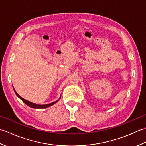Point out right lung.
<instances>
[{
  "label": "right lung",
  "mask_w": 146,
  "mask_h": 146,
  "mask_svg": "<svg viewBox=\"0 0 146 146\" xmlns=\"http://www.w3.org/2000/svg\"><path fill=\"white\" fill-rule=\"evenodd\" d=\"M14 92H15V94H16V95L17 96V97L19 98L21 100L23 101L24 104H26L27 105H28L29 107H31V108H47V107H50V106H51V105H52L53 104H54L55 103H56V102L59 100V99H60V98L58 99V100H57L56 101H55V102H52V103H51V104H45V105H39V104H35V103H33V102H29V101H28V100H25V99H24L23 98H22L21 96L19 95L17 93L15 92V90L14 89Z\"/></svg>",
  "instance_id": "right-lung-1"
}]
</instances>
